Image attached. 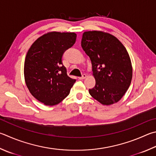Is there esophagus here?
<instances>
[{
	"label": "esophagus",
	"mask_w": 156,
	"mask_h": 156,
	"mask_svg": "<svg viewBox=\"0 0 156 156\" xmlns=\"http://www.w3.org/2000/svg\"><path fill=\"white\" fill-rule=\"evenodd\" d=\"M87 77V75L86 74H83V76H81V77H79L78 78L80 79V80H83V79H84Z\"/></svg>",
	"instance_id": "esophagus-1"
}]
</instances>
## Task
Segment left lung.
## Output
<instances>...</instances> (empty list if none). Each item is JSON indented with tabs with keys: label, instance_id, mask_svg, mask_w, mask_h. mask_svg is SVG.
I'll use <instances>...</instances> for the list:
<instances>
[{
	"label": "left lung",
	"instance_id": "left-lung-1",
	"mask_svg": "<svg viewBox=\"0 0 156 156\" xmlns=\"http://www.w3.org/2000/svg\"><path fill=\"white\" fill-rule=\"evenodd\" d=\"M81 46L91 61L95 79L90 95L104 105L117 102L132 78L131 60L126 48L115 36L97 30L84 32Z\"/></svg>",
	"mask_w": 156,
	"mask_h": 156
}]
</instances>
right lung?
Masks as SVG:
<instances>
[{
	"label": "right lung",
	"instance_id": "add662e5",
	"mask_svg": "<svg viewBox=\"0 0 156 156\" xmlns=\"http://www.w3.org/2000/svg\"><path fill=\"white\" fill-rule=\"evenodd\" d=\"M76 40L74 33L51 32L30 46L24 62V78L30 93L46 106H54L69 94L76 82L67 74L62 57Z\"/></svg>",
	"mask_w": 156,
	"mask_h": 156
}]
</instances>
